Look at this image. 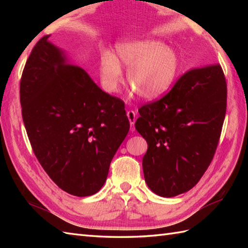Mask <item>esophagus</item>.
<instances>
[{
	"mask_svg": "<svg viewBox=\"0 0 248 248\" xmlns=\"http://www.w3.org/2000/svg\"><path fill=\"white\" fill-rule=\"evenodd\" d=\"M127 116H128L129 121H130V125H131V129L130 130L133 132V131L135 130L134 124H135V120H136V114H135L134 110H128Z\"/></svg>",
	"mask_w": 248,
	"mask_h": 248,
	"instance_id": "34e87169",
	"label": "esophagus"
}]
</instances>
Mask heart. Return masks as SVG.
I'll use <instances>...</instances> for the list:
<instances>
[{
    "instance_id": "1",
    "label": "heart",
    "mask_w": 248,
    "mask_h": 248,
    "mask_svg": "<svg viewBox=\"0 0 248 248\" xmlns=\"http://www.w3.org/2000/svg\"><path fill=\"white\" fill-rule=\"evenodd\" d=\"M128 66L129 85L140 97L155 100L172 85L179 69L175 50L162 41L140 39L119 44L115 56L105 53L100 60V76L104 87L115 92L123 82V67Z\"/></svg>"
}]
</instances>
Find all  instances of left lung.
<instances>
[{"instance_id":"1","label":"left lung","mask_w":248,"mask_h":248,"mask_svg":"<svg viewBox=\"0 0 248 248\" xmlns=\"http://www.w3.org/2000/svg\"><path fill=\"white\" fill-rule=\"evenodd\" d=\"M227 105L222 67L192 69L170 92L139 109L135 129L148 144L143 157L147 186L162 197L189 191L217 150Z\"/></svg>"}]
</instances>
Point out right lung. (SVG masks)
Masks as SVG:
<instances>
[{"instance_id":"1","label":"right lung","mask_w":248,"mask_h":248,"mask_svg":"<svg viewBox=\"0 0 248 248\" xmlns=\"http://www.w3.org/2000/svg\"><path fill=\"white\" fill-rule=\"evenodd\" d=\"M20 102L31 148L49 177L75 196L96 194L129 132L124 103L71 64L49 36L26 61Z\"/></svg>"}]
</instances>
